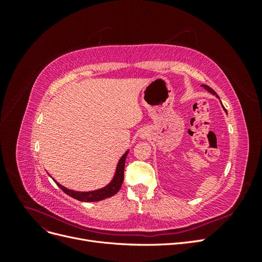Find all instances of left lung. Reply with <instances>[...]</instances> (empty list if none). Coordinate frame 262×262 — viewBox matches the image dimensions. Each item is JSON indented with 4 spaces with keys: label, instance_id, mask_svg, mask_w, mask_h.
Masks as SVG:
<instances>
[{
    "label": "left lung",
    "instance_id": "obj_1",
    "mask_svg": "<svg viewBox=\"0 0 262 262\" xmlns=\"http://www.w3.org/2000/svg\"><path fill=\"white\" fill-rule=\"evenodd\" d=\"M201 86H203L204 87V90H207L209 93H211V94H213V95H215V96L219 98V96H217V94L215 93V92H214L212 89H211V87L210 86H208V85H204V84H202Z\"/></svg>",
    "mask_w": 262,
    "mask_h": 262
}]
</instances>
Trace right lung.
<instances>
[{"label": "right lung", "mask_w": 262, "mask_h": 262, "mask_svg": "<svg viewBox=\"0 0 262 262\" xmlns=\"http://www.w3.org/2000/svg\"><path fill=\"white\" fill-rule=\"evenodd\" d=\"M129 153V149L121 156L120 160H119L118 164H117V168H116V172L114 175L113 180L109 182L107 186H105L104 188H100L97 190H93V191H74V190H70L66 187H63L62 185H60L59 182L55 181L54 182L59 186L60 189H62V191L67 193L68 195L74 198V199L78 200V201H83V202H95V201H100L107 199V198H110L115 195L119 190L121 188V185L123 182V175H124V164H125V158L126 155Z\"/></svg>", "instance_id": "obj_1"}]
</instances>
